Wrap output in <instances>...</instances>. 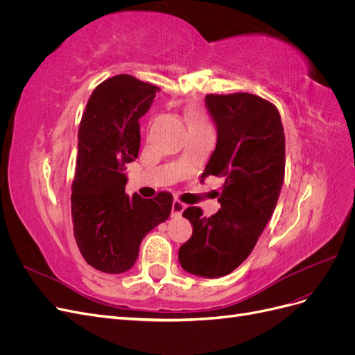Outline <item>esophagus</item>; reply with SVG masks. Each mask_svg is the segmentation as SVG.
Segmentation results:
<instances>
[{
    "mask_svg": "<svg viewBox=\"0 0 355 355\" xmlns=\"http://www.w3.org/2000/svg\"><path fill=\"white\" fill-rule=\"evenodd\" d=\"M185 209H187V204L180 202L179 200H175L173 204H171V214H173V216H180Z\"/></svg>",
    "mask_w": 355,
    "mask_h": 355,
    "instance_id": "1",
    "label": "esophagus"
}]
</instances>
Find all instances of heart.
Here are the masks:
<instances>
[{
  "instance_id": "heart-1",
  "label": "heart",
  "mask_w": 355,
  "mask_h": 355,
  "mask_svg": "<svg viewBox=\"0 0 355 355\" xmlns=\"http://www.w3.org/2000/svg\"><path fill=\"white\" fill-rule=\"evenodd\" d=\"M188 124H189V127L207 125V118L202 112H200L197 110H191L188 112Z\"/></svg>"
}]
</instances>
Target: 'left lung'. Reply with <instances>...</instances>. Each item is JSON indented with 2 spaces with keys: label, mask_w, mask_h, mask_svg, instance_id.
Masks as SVG:
<instances>
[{
  "label": "left lung",
  "mask_w": 355,
  "mask_h": 355,
  "mask_svg": "<svg viewBox=\"0 0 355 355\" xmlns=\"http://www.w3.org/2000/svg\"><path fill=\"white\" fill-rule=\"evenodd\" d=\"M206 106L218 142L201 178L225 179L220 209L210 218L200 207L184 211L192 235L180 245L179 262L189 274L218 278L247 259L271 219L284 180L286 142L280 112L259 96L207 94Z\"/></svg>",
  "instance_id": "left-lung-1"
}]
</instances>
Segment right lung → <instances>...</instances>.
Instances as JSON below:
<instances>
[{"label": "right lung", "mask_w": 355, "mask_h": 355, "mask_svg": "<svg viewBox=\"0 0 355 355\" xmlns=\"http://www.w3.org/2000/svg\"><path fill=\"white\" fill-rule=\"evenodd\" d=\"M157 92L132 75H115L94 89L81 118L71 194L73 237L85 262L102 272L130 270L145 235L170 216V192L154 200L125 194V164L141 146L137 121Z\"/></svg>", "instance_id": "1"}]
</instances>
